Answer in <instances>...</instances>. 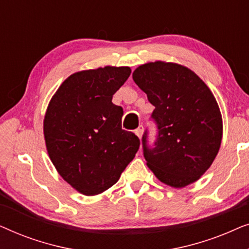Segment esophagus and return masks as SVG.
Here are the masks:
<instances>
[{"label":"esophagus","mask_w":249,"mask_h":249,"mask_svg":"<svg viewBox=\"0 0 249 249\" xmlns=\"http://www.w3.org/2000/svg\"><path fill=\"white\" fill-rule=\"evenodd\" d=\"M142 132H144V127H142V125L141 124V125H139V127H138V128L136 129V130H135V134L137 135L139 138H142Z\"/></svg>","instance_id":"esophagus-1"}]
</instances>
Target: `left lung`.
Masks as SVG:
<instances>
[{
    "mask_svg": "<svg viewBox=\"0 0 249 249\" xmlns=\"http://www.w3.org/2000/svg\"><path fill=\"white\" fill-rule=\"evenodd\" d=\"M132 79L155 107L154 147L147 145V130L142 139L148 168L175 188L197 181L222 141V117L212 91L188 68L162 61L139 66Z\"/></svg>",
    "mask_w": 249,
    "mask_h": 249,
    "instance_id": "1",
    "label": "left lung"
}]
</instances>
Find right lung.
Segmentation results:
<instances>
[{"instance_id":"1","label":"right lung","mask_w":249,"mask_h":249,"mask_svg":"<svg viewBox=\"0 0 249 249\" xmlns=\"http://www.w3.org/2000/svg\"><path fill=\"white\" fill-rule=\"evenodd\" d=\"M130 73L129 67L110 66L79 71L63 81L47 107L44 137L51 161L86 196L113 186L141 145L134 132L122 129L124 110L112 103Z\"/></svg>"}]
</instances>
